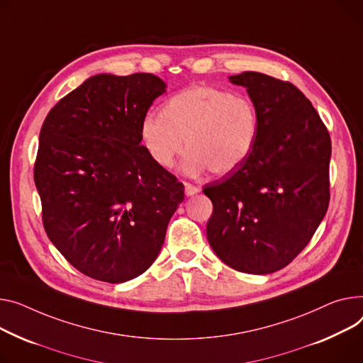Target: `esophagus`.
Returning a JSON list of instances; mask_svg holds the SVG:
<instances>
[{
    "instance_id": "1",
    "label": "esophagus",
    "mask_w": 363,
    "mask_h": 363,
    "mask_svg": "<svg viewBox=\"0 0 363 363\" xmlns=\"http://www.w3.org/2000/svg\"><path fill=\"white\" fill-rule=\"evenodd\" d=\"M199 191H200V188H199V186H196V185H192V184H188V182H185V196H186V197H192V196H196Z\"/></svg>"
}]
</instances>
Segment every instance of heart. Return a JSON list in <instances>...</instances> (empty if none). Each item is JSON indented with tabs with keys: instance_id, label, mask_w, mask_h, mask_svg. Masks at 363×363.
Wrapping results in <instances>:
<instances>
[{
	"instance_id": "1",
	"label": "heart",
	"mask_w": 363,
	"mask_h": 363,
	"mask_svg": "<svg viewBox=\"0 0 363 363\" xmlns=\"http://www.w3.org/2000/svg\"><path fill=\"white\" fill-rule=\"evenodd\" d=\"M140 134L144 149L160 167H171L186 143V174L210 169L216 175H226L250 157L257 141L258 115L245 96L197 86L172 96L162 113L144 115Z\"/></svg>"
}]
</instances>
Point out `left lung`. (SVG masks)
<instances>
[{
  "label": "left lung",
  "instance_id": "left-lung-1",
  "mask_svg": "<svg viewBox=\"0 0 363 363\" xmlns=\"http://www.w3.org/2000/svg\"><path fill=\"white\" fill-rule=\"evenodd\" d=\"M229 80L247 89L258 134L250 157L203 189L213 203L207 239L229 267L269 274L286 267L324 219L331 140L292 83L255 71Z\"/></svg>",
  "mask_w": 363,
  "mask_h": 363
}]
</instances>
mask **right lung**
<instances>
[{
	"label": "right lung",
	"instance_id": "1",
	"mask_svg": "<svg viewBox=\"0 0 363 363\" xmlns=\"http://www.w3.org/2000/svg\"><path fill=\"white\" fill-rule=\"evenodd\" d=\"M166 84L149 72L98 74L50 111L35 184L48 238L83 274L124 283L157 258L184 185L141 146L143 116Z\"/></svg>",
	"mask_w": 363,
	"mask_h": 363
}]
</instances>
